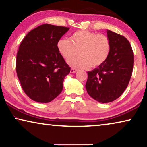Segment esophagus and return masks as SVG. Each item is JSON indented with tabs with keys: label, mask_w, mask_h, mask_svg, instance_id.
I'll use <instances>...</instances> for the list:
<instances>
[{
	"label": "esophagus",
	"mask_w": 147,
	"mask_h": 147,
	"mask_svg": "<svg viewBox=\"0 0 147 147\" xmlns=\"http://www.w3.org/2000/svg\"><path fill=\"white\" fill-rule=\"evenodd\" d=\"M77 71H78V70L75 69V68H71V70H70V72H71V74H74V73H76V72Z\"/></svg>",
	"instance_id": "1"
}]
</instances>
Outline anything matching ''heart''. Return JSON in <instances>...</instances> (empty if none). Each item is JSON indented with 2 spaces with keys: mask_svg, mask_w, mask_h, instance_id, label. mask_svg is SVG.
Instances as JSON below:
<instances>
[{
  "mask_svg": "<svg viewBox=\"0 0 147 147\" xmlns=\"http://www.w3.org/2000/svg\"><path fill=\"white\" fill-rule=\"evenodd\" d=\"M58 51L72 67L87 68L101 65L108 59L111 43L108 36L89 31H78L67 39H60L57 43Z\"/></svg>",
  "mask_w": 147,
  "mask_h": 147,
  "instance_id": "heart-1",
  "label": "heart"
}]
</instances>
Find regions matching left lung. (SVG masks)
I'll use <instances>...</instances> for the list:
<instances>
[{
  "label": "left lung",
  "mask_w": 147,
  "mask_h": 147,
  "mask_svg": "<svg viewBox=\"0 0 147 147\" xmlns=\"http://www.w3.org/2000/svg\"><path fill=\"white\" fill-rule=\"evenodd\" d=\"M111 43L108 59L101 65L88 71L86 84L88 94L102 103L113 102L120 97L127 88L132 76L134 55L127 39L107 30Z\"/></svg>",
  "instance_id": "1"
}]
</instances>
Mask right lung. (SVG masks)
Wrapping results in <instances>:
<instances>
[{
  "mask_svg": "<svg viewBox=\"0 0 147 147\" xmlns=\"http://www.w3.org/2000/svg\"><path fill=\"white\" fill-rule=\"evenodd\" d=\"M69 27L44 24L27 33L20 44L16 71L21 87L31 100H53L63 90L70 68L58 51L57 43Z\"/></svg>",
  "mask_w": 147,
  "mask_h": 147,
  "instance_id": "1",
  "label": "right lung"
}]
</instances>
